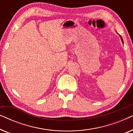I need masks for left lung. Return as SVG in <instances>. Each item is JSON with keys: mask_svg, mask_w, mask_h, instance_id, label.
Masks as SVG:
<instances>
[{"mask_svg": "<svg viewBox=\"0 0 133 133\" xmlns=\"http://www.w3.org/2000/svg\"><path fill=\"white\" fill-rule=\"evenodd\" d=\"M121 39H122V42H123V40H122V37H121Z\"/></svg>", "mask_w": 133, "mask_h": 133, "instance_id": "8db88e82", "label": "left lung"}]
</instances>
